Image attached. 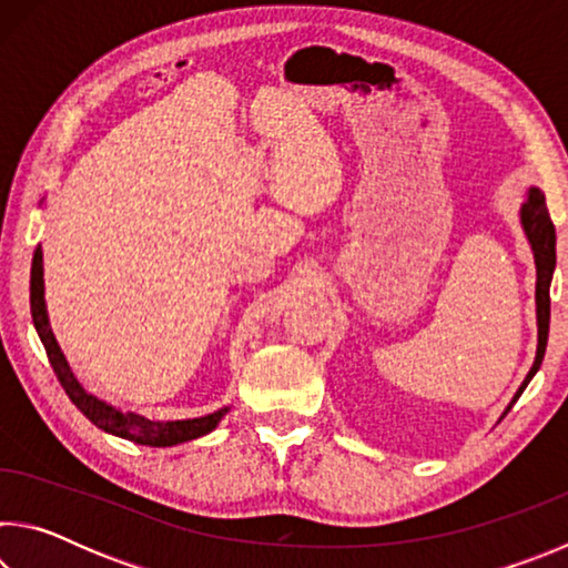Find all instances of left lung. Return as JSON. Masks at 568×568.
Wrapping results in <instances>:
<instances>
[{"mask_svg":"<svg viewBox=\"0 0 568 568\" xmlns=\"http://www.w3.org/2000/svg\"><path fill=\"white\" fill-rule=\"evenodd\" d=\"M518 217H521V227L524 235L531 245L534 253V263H536V325H538V345H536V358L531 371L526 373V378L521 386H518L516 396L508 403L504 416L511 410L514 403L521 396L524 388L531 383L536 376V371L541 368L544 353H546V341H549V318H551V277H554V267H556V230L551 223L549 210H546V200L544 192L538 187H528L526 200L521 203V210H518ZM501 416V418H504Z\"/></svg>","mask_w":568,"mask_h":568,"instance_id":"1","label":"left lung"}]
</instances>
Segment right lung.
<instances>
[{
  "instance_id": "1",
  "label": "right lung",
  "mask_w": 568,
  "mask_h": 568,
  "mask_svg": "<svg viewBox=\"0 0 568 568\" xmlns=\"http://www.w3.org/2000/svg\"><path fill=\"white\" fill-rule=\"evenodd\" d=\"M30 305H32V321L37 335L47 351V358H50L52 368L57 373V381L62 383V388L70 400L80 408L84 416H88L94 426L102 428L104 434L120 436L124 440H134L140 446H178L185 444V440L207 436L210 430L217 428V423L223 420L230 406L220 408L215 413H207V416L200 418H185V420H150L140 413L132 410H120L110 406V403L100 400L82 388V383L74 378V373L67 363L64 353L60 345H57L54 333L50 328V315H47V303H44V265H42V247L37 245L34 257H32V277H30Z\"/></svg>"
}]
</instances>
